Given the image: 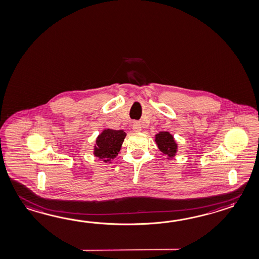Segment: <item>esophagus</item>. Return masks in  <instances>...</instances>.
<instances>
[{
    "label": "esophagus",
    "instance_id": "esophagus-1",
    "mask_svg": "<svg viewBox=\"0 0 259 259\" xmlns=\"http://www.w3.org/2000/svg\"><path fill=\"white\" fill-rule=\"evenodd\" d=\"M133 130H134L135 132H140V131L142 130L141 123L138 122V121H135V122L133 123Z\"/></svg>",
    "mask_w": 259,
    "mask_h": 259
}]
</instances>
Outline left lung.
<instances>
[{
	"label": "left lung",
	"mask_w": 259,
	"mask_h": 259,
	"mask_svg": "<svg viewBox=\"0 0 259 259\" xmlns=\"http://www.w3.org/2000/svg\"><path fill=\"white\" fill-rule=\"evenodd\" d=\"M156 143L162 153L172 158L177 153L178 145L175 142L172 135L168 132H160L156 135Z\"/></svg>",
	"instance_id": "left-lung-1"
}]
</instances>
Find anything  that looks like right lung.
Instances as JSON below:
<instances>
[{
  "mask_svg": "<svg viewBox=\"0 0 259 259\" xmlns=\"http://www.w3.org/2000/svg\"><path fill=\"white\" fill-rule=\"evenodd\" d=\"M125 136L126 134L122 130H104L97 139L94 154L99 159H103L105 162L111 161L118 155Z\"/></svg>",
  "mask_w": 259,
  "mask_h": 259,
  "instance_id": "1",
  "label": "right lung"
}]
</instances>
